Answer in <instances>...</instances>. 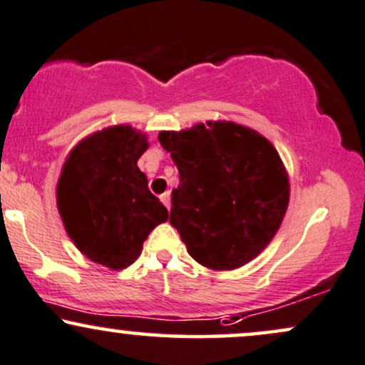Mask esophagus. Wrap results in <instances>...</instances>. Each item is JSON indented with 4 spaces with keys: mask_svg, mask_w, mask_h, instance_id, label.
Listing matches in <instances>:
<instances>
[{
    "mask_svg": "<svg viewBox=\"0 0 365 365\" xmlns=\"http://www.w3.org/2000/svg\"><path fill=\"white\" fill-rule=\"evenodd\" d=\"M160 199H161V202H163L165 204V207L170 210V205H171V199H170V192H165L163 195H160Z\"/></svg>",
    "mask_w": 365,
    "mask_h": 365,
    "instance_id": "34e87169",
    "label": "esophagus"
}]
</instances>
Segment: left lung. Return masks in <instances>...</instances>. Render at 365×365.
<instances>
[{
  "instance_id": "left-lung-1",
  "label": "left lung",
  "mask_w": 365,
  "mask_h": 365,
  "mask_svg": "<svg viewBox=\"0 0 365 365\" xmlns=\"http://www.w3.org/2000/svg\"><path fill=\"white\" fill-rule=\"evenodd\" d=\"M180 185L170 222L188 253L212 270L247 265L279 231L289 205V177L277 149L250 127L217 120L161 130Z\"/></svg>"
}]
</instances>
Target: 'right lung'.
<instances>
[{
	"label": "right lung",
	"instance_id": "obj_1",
	"mask_svg": "<svg viewBox=\"0 0 365 365\" xmlns=\"http://www.w3.org/2000/svg\"><path fill=\"white\" fill-rule=\"evenodd\" d=\"M148 138L130 125L88 135L66 158L57 182V209L66 232L91 262L122 270L168 210L149 192L138 160Z\"/></svg>",
	"mask_w": 365,
	"mask_h": 365
}]
</instances>
